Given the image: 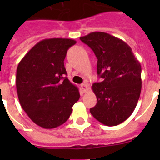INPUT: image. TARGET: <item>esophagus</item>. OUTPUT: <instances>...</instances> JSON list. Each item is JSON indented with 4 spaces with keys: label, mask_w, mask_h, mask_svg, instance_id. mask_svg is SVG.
Returning <instances> with one entry per match:
<instances>
[{
    "label": "esophagus",
    "mask_w": 160,
    "mask_h": 160,
    "mask_svg": "<svg viewBox=\"0 0 160 160\" xmlns=\"http://www.w3.org/2000/svg\"><path fill=\"white\" fill-rule=\"evenodd\" d=\"M81 87H82V90L83 92H87L89 90V86L87 83L84 82L83 84L81 85Z\"/></svg>",
    "instance_id": "esophagus-1"
}]
</instances>
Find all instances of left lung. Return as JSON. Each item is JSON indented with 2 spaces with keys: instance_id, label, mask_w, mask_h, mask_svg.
<instances>
[{
  "instance_id": "1",
  "label": "left lung",
  "mask_w": 160,
  "mask_h": 160,
  "mask_svg": "<svg viewBox=\"0 0 160 160\" xmlns=\"http://www.w3.org/2000/svg\"><path fill=\"white\" fill-rule=\"evenodd\" d=\"M80 40L94 51L97 73L103 78L92 85L97 104L90 113L108 127L122 123L131 116L140 96V63L128 44L107 32H90Z\"/></svg>"
}]
</instances>
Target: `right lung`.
Returning <instances> with one entry per match:
<instances>
[{
    "label": "right lung",
    "instance_id": "add662e5",
    "mask_svg": "<svg viewBox=\"0 0 160 160\" xmlns=\"http://www.w3.org/2000/svg\"><path fill=\"white\" fill-rule=\"evenodd\" d=\"M75 43L69 38L44 39L18 66L16 87L20 104L32 122L45 129L66 122L80 98L78 87L65 77V58Z\"/></svg>",
    "mask_w": 160,
    "mask_h": 160
}]
</instances>
